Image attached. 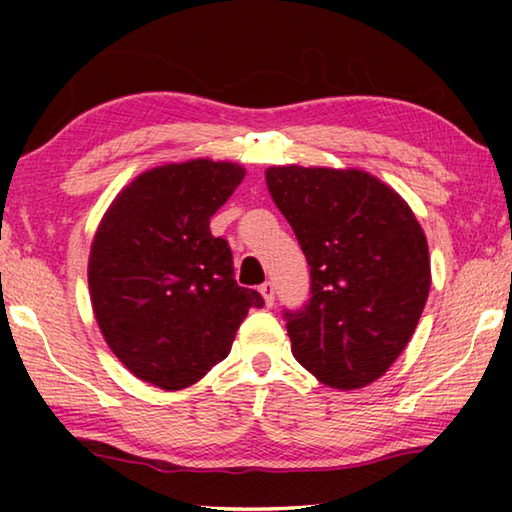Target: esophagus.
I'll return each instance as SVG.
<instances>
[{"label": "esophagus", "instance_id": "34e87169", "mask_svg": "<svg viewBox=\"0 0 512 512\" xmlns=\"http://www.w3.org/2000/svg\"><path fill=\"white\" fill-rule=\"evenodd\" d=\"M259 293H262L266 307H273V302H275V287H273V282H264L262 287H259Z\"/></svg>", "mask_w": 512, "mask_h": 512}]
</instances>
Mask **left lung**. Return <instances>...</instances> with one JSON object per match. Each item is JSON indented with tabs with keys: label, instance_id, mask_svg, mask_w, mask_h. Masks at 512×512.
<instances>
[{
	"label": "left lung",
	"instance_id": "8db88e82",
	"mask_svg": "<svg viewBox=\"0 0 512 512\" xmlns=\"http://www.w3.org/2000/svg\"><path fill=\"white\" fill-rule=\"evenodd\" d=\"M266 185L311 266V298L287 311L291 352L318 381L354 391L409 345L431 287L409 203L361 169L268 167Z\"/></svg>",
	"mask_w": 512,
	"mask_h": 512
}]
</instances>
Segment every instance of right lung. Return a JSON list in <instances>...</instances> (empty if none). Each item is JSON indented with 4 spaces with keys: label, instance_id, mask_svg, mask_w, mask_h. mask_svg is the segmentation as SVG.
<instances>
[{
    "label": "right lung",
    "instance_id": "1",
    "mask_svg": "<svg viewBox=\"0 0 512 512\" xmlns=\"http://www.w3.org/2000/svg\"><path fill=\"white\" fill-rule=\"evenodd\" d=\"M246 176L235 162H171L117 194L92 239L88 287L112 354L137 379L164 391L203 379L230 354L250 307L228 241L210 219Z\"/></svg>",
    "mask_w": 512,
    "mask_h": 512
}]
</instances>
